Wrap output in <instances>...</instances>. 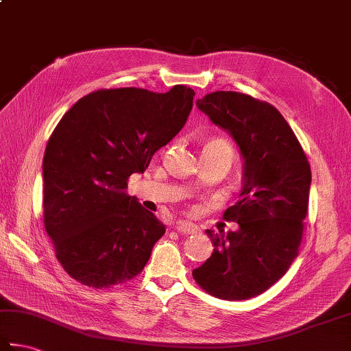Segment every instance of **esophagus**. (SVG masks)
Returning a JSON list of instances; mask_svg holds the SVG:
<instances>
[{
    "instance_id": "esophagus-1",
    "label": "esophagus",
    "mask_w": 351,
    "mask_h": 351,
    "mask_svg": "<svg viewBox=\"0 0 351 351\" xmlns=\"http://www.w3.org/2000/svg\"><path fill=\"white\" fill-rule=\"evenodd\" d=\"M175 230L178 232H181V234H193V232L197 231V226L193 225L191 222H176L175 223Z\"/></svg>"
}]
</instances>
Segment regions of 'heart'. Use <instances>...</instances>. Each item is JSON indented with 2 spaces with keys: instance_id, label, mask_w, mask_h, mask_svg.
I'll use <instances>...</instances> for the list:
<instances>
[{
  "instance_id": "heart-1",
  "label": "heart",
  "mask_w": 351,
  "mask_h": 351,
  "mask_svg": "<svg viewBox=\"0 0 351 351\" xmlns=\"http://www.w3.org/2000/svg\"><path fill=\"white\" fill-rule=\"evenodd\" d=\"M205 147H213V149H217V150H225V152H228L232 155V147L231 144L223 140V138H211L207 144H205Z\"/></svg>"
}]
</instances>
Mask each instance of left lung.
<instances>
[{
    "instance_id": "obj_1",
    "label": "left lung",
    "mask_w": 351,
    "mask_h": 351,
    "mask_svg": "<svg viewBox=\"0 0 351 351\" xmlns=\"http://www.w3.org/2000/svg\"><path fill=\"white\" fill-rule=\"evenodd\" d=\"M226 130L243 158L242 191L226 208L236 231L215 232L211 257L193 269L205 292L221 300H248L278 281L298 256L308 207L311 164L285 117L248 94L216 91L196 101Z\"/></svg>"
}]
</instances>
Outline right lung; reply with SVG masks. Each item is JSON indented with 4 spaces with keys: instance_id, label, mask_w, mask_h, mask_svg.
<instances>
[{
    "instance_id": "obj_1",
    "label": "right lung",
    "mask_w": 351,
    "mask_h": 351,
    "mask_svg": "<svg viewBox=\"0 0 351 351\" xmlns=\"http://www.w3.org/2000/svg\"><path fill=\"white\" fill-rule=\"evenodd\" d=\"M195 91L111 88L89 93L62 117L44 162V225L68 276L101 289L144 269L166 232L154 213L126 193L156 150L184 128Z\"/></svg>"
}]
</instances>
